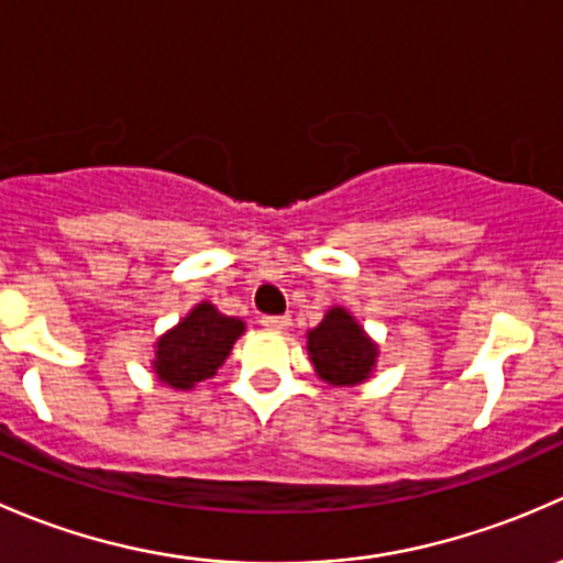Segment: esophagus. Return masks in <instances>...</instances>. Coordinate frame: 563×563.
<instances>
[{
	"label": "esophagus",
	"instance_id": "obj_1",
	"mask_svg": "<svg viewBox=\"0 0 563 563\" xmlns=\"http://www.w3.org/2000/svg\"><path fill=\"white\" fill-rule=\"evenodd\" d=\"M260 324H263L265 330H287L289 324H292V320H289V314H282V317H260Z\"/></svg>",
	"mask_w": 563,
	"mask_h": 563
}]
</instances>
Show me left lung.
I'll return each instance as SVG.
<instances>
[{
    "mask_svg": "<svg viewBox=\"0 0 563 563\" xmlns=\"http://www.w3.org/2000/svg\"><path fill=\"white\" fill-rule=\"evenodd\" d=\"M306 339H309L306 350H309L311 363L328 385H361L376 366V355H379L376 344L357 324L355 317L341 306L330 309L324 320L314 330H309Z\"/></svg>",
    "mask_w": 563,
    "mask_h": 563,
    "instance_id": "8db88e82",
    "label": "left lung"
}]
</instances>
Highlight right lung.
<instances>
[{"instance_id": "add662e5", "label": "right lung", "mask_w": 563, "mask_h": 563, "mask_svg": "<svg viewBox=\"0 0 563 563\" xmlns=\"http://www.w3.org/2000/svg\"><path fill=\"white\" fill-rule=\"evenodd\" d=\"M243 328L246 324L239 317L222 314L217 306L202 300L156 341V379L176 390H192L197 382L211 379L228 361Z\"/></svg>"}]
</instances>
